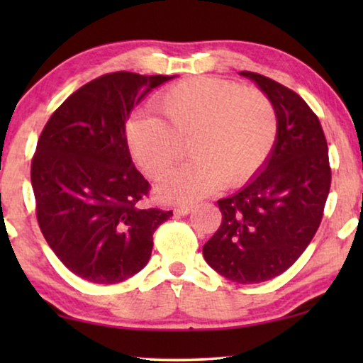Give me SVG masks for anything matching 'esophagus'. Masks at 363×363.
Instances as JSON below:
<instances>
[{"instance_id": "1", "label": "esophagus", "mask_w": 363, "mask_h": 363, "mask_svg": "<svg viewBox=\"0 0 363 363\" xmlns=\"http://www.w3.org/2000/svg\"><path fill=\"white\" fill-rule=\"evenodd\" d=\"M193 210V205H178L177 208H175V215H178V216H185V215H188V213H190Z\"/></svg>"}]
</instances>
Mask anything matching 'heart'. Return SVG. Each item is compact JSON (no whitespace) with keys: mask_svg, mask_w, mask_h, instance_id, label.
<instances>
[{"mask_svg":"<svg viewBox=\"0 0 363 363\" xmlns=\"http://www.w3.org/2000/svg\"><path fill=\"white\" fill-rule=\"evenodd\" d=\"M162 118L132 116L125 140L133 160L160 180L190 145L195 157L162 183L167 201H193L228 186L251 182L269 160L279 121L271 97L261 89L215 77L173 84L155 99Z\"/></svg>","mask_w":363,"mask_h":363,"instance_id":"obj_1","label":"heart"}]
</instances>
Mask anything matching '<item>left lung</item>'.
<instances>
[{"instance_id": "8db88e82", "label": "left lung", "mask_w": 363, "mask_h": 363, "mask_svg": "<svg viewBox=\"0 0 363 363\" xmlns=\"http://www.w3.org/2000/svg\"><path fill=\"white\" fill-rule=\"evenodd\" d=\"M271 97L279 130L264 172L230 198L218 200L221 225L203 246L208 264L226 279L256 284L299 259L324 215L330 163L319 117L299 94L242 71Z\"/></svg>"}]
</instances>
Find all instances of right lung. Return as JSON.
<instances>
[{"instance_id":"right-lung-1","label":"right lung","mask_w":363,"mask_h":363,"mask_svg":"<svg viewBox=\"0 0 363 363\" xmlns=\"http://www.w3.org/2000/svg\"><path fill=\"white\" fill-rule=\"evenodd\" d=\"M173 76L118 71L87 82L39 135L31 185L43 236L64 266L96 284H117L150 259L153 233L173 215L143 208L150 183L133 165L125 121Z\"/></svg>"}]
</instances>
